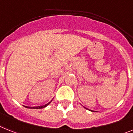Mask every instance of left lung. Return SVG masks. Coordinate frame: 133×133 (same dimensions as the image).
<instances>
[{
  "label": "left lung",
  "instance_id": "1",
  "mask_svg": "<svg viewBox=\"0 0 133 133\" xmlns=\"http://www.w3.org/2000/svg\"><path fill=\"white\" fill-rule=\"evenodd\" d=\"M90 111H91V110H90Z\"/></svg>",
  "mask_w": 133,
  "mask_h": 133
}]
</instances>
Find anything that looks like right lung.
Instances as JSON below:
<instances>
[{"label":"right lung","mask_w":133,"mask_h":133,"mask_svg":"<svg viewBox=\"0 0 133 133\" xmlns=\"http://www.w3.org/2000/svg\"><path fill=\"white\" fill-rule=\"evenodd\" d=\"M51 101H52V100H51L50 102H49L48 104H46V105H43V106H38V107H27V108H30V109H42V108H44V107H47V106H48V105H49V104L50 103Z\"/></svg>","instance_id":"add662e5"}]
</instances>
